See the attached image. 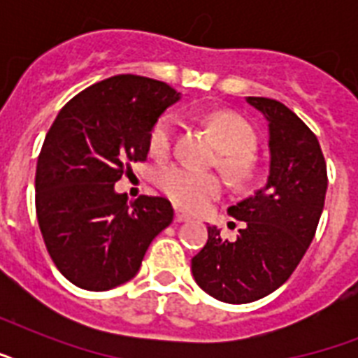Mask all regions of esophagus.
<instances>
[{
  "label": "esophagus",
  "instance_id": "esophagus-1",
  "mask_svg": "<svg viewBox=\"0 0 358 358\" xmlns=\"http://www.w3.org/2000/svg\"><path fill=\"white\" fill-rule=\"evenodd\" d=\"M189 219L191 217L187 215V213L182 212V210H176V215H174V221H176V223H187Z\"/></svg>",
  "mask_w": 358,
  "mask_h": 358
}]
</instances>
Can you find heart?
I'll return each mask as SVG.
<instances>
[{
    "label": "heart",
    "instance_id": "b5f03b06",
    "mask_svg": "<svg viewBox=\"0 0 358 358\" xmlns=\"http://www.w3.org/2000/svg\"><path fill=\"white\" fill-rule=\"evenodd\" d=\"M210 126L217 137L223 154V165L232 176L241 178L249 173V156L256 148V135L238 115L219 111L210 117ZM178 129L174 113H165L154 124L148 137V148L162 157L171 152ZM159 185L176 204L187 210H201L221 193V180L213 173L189 167L184 163L165 165L159 171Z\"/></svg>",
    "mask_w": 358,
    "mask_h": 358
}]
</instances>
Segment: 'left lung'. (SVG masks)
<instances>
[{
	"mask_svg": "<svg viewBox=\"0 0 358 358\" xmlns=\"http://www.w3.org/2000/svg\"><path fill=\"white\" fill-rule=\"evenodd\" d=\"M245 102L267 120V182L229 208L243 221L236 241L208 227V243L191 260L195 282L230 305L262 299L288 280L314 239L327 193V165L310 128L277 100Z\"/></svg>",
	"mask_w": 358,
	"mask_h": 358,
	"instance_id": "obj_1",
	"label": "left lung"
}]
</instances>
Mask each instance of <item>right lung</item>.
<instances>
[{
	"mask_svg": "<svg viewBox=\"0 0 358 358\" xmlns=\"http://www.w3.org/2000/svg\"><path fill=\"white\" fill-rule=\"evenodd\" d=\"M180 98L163 81L119 74L76 94L53 120L36 162V219L53 264L78 288L128 282L173 223L167 199L128 201L115 184L145 162L154 124Z\"/></svg>",
	"mask_w": 358,
	"mask_h": 358,
	"instance_id": "right-lung-1",
	"label": "right lung"
}]
</instances>
